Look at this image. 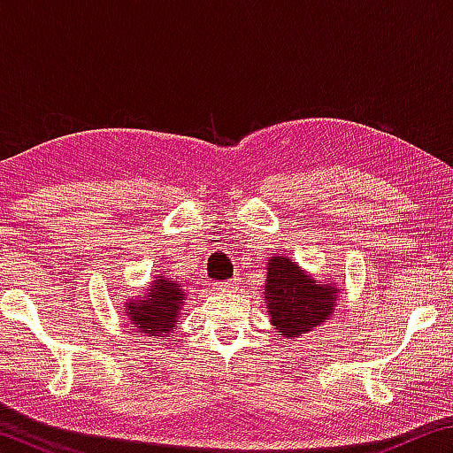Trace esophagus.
Masks as SVG:
<instances>
[{"label":"esophagus","instance_id":"34e87169","mask_svg":"<svg viewBox=\"0 0 453 453\" xmlns=\"http://www.w3.org/2000/svg\"><path fill=\"white\" fill-rule=\"evenodd\" d=\"M237 289V280H229V281H219L216 283V291L218 294H229V291Z\"/></svg>","mask_w":453,"mask_h":453}]
</instances>
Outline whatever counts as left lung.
<instances>
[{
    "instance_id": "1",
    "label": "left lung",
    "mask_w": 453,
    "mask_h": 453,
    "mask_svg": "<svg viewBox=\"0 0 453 453\" xmlns=\"http://www.w3.org/2000/svg\"><path fill=\"white\" fill-rule=\"evenodd\" d=\"M264 300L273 329L286 340H296L332 318L340 288L335 281L313 278L296 259L278 254L267 259Z\"/></svg>"
}]
</instances>
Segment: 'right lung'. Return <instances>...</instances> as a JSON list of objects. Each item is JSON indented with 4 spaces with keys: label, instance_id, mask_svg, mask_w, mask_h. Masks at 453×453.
I'll return each mask as SVG.
<instances>
[{
    "label": "right lung",
    "instance_id": "obj_1",
    "mask_svg": "<svg viewBox=\"0 0 453 453\" xmlns=\"http://www.w3.org/2000/svg\"><path fill=\"white\" fill-rule=\"evenodd\" d=\"M186 305V289L178 280L157 273L140 296L124 302V316L137 334L170 340L178 329L181 308Z\"/></svg>",
    "mask_w": 453,
    "mask_h": 453
}]
</instances>
